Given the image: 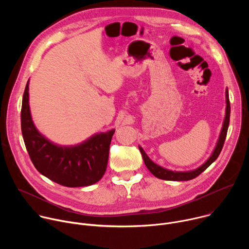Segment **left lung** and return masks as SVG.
Here are the masks:
<instances>
[{
  "label": "left lung",
  "instance_id": "left-lung-1",
  "mask_svg": "<svg viewBox=\"0 0 249 249\" xmlns=\"http://www.w3.org/2000/svg\"><path fill=\"white\" fill-rule=\"evenodd\" d=\"M226 115H225V119H224V123H223V127L219 136V139L217 141L216 147L213 151L212 155L210 156V158L199 167H197L196 169L193 170H189V171H173V170H169L166 169L159 164H157L156 162H154L149 157L148 155L145 153V151L143 150L141 146H139V150L142 154V157H143L144 162L146 164V166L148 167V169L160 179H163V180H170V181H187V180H191L195 177H197L199 174H201L207 167H209L213 162H214L217 158L219 157L225 140L227 137V132H228V128H229V124H230V114H231V104H230V98H229V90L228 89H226Z\"/></svg>",
  "mask_w": 249,
  "mask_h": 249
}]
</instances>
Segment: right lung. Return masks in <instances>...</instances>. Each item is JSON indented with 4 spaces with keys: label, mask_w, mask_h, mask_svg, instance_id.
<instances>
[{
    "label": "right lung",
    "mask_w": 249,
    "mask_h": 249,
    "mask_svg": "<svg viewBox=\"0 0 249 249\" xmlns=\"http://www.w3.org/2000/svg\"><path fill=\"white\" fill-rule=\"evenodd\" d=\"M27 81L20 112L21 133L30 160L42 175L67 187L89 186L106 170L114 129L96 133L75 146L53 143L35 127L29 107Z\"/></svg>",
    "instance_id": "right-lung-1"
}]
</instances>
